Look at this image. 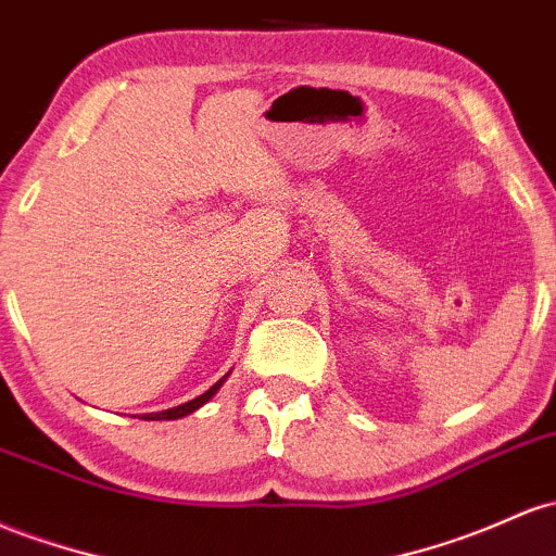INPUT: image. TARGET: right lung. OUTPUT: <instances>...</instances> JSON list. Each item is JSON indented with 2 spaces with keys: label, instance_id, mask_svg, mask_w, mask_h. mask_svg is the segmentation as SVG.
<instances>
[{
  "label": "right lung",
  "instance_id": "1",
  "mask_svg": "<svg viewBox=\"0 0 556 556\" xmlns=\"http://www.w3.org/2000/svg\"><path fill=\"white\" fill-rule=\"evenodd\" d=\"M224 380H227V375L222 377V380L216 382V386H213L211 390H205L203 395H198V399H192V401H187V404H181V406H174V408H166V412H155V414H142V419H148V422H161V419H181V417H187V414H192V412H198L200 406L203 404H208V401L213 399V395L218 393V388L224 386Z\"/></svg>",
  "mask_w": 556,
  "mask_h": 556
}]
</instances>
